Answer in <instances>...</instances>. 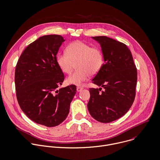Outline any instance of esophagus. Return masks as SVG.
<instances>
[{
  "instance_id": "34e87169",
  "label": "esophagus",
  "mask_w": 160,
  "mask_h": 160,
  "mask_svg": "<svg viewBox=\"0 0 160 160\" xmlns=\"http://www.w3.org/2000/svg\"><path fill=\"white\" fill-rule=\"evenodd\" d=\"M82 90H83V88H82V87H77V91L78 92H81Z\"/></svg>"
}]
</instances>
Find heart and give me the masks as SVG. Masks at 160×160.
<instances>
[{
	"label": "heart",
	"mask_w": 160,
	"mask_h": 160,
	"mask_svg": "<svg viewBox=\"0 0 160 160\" xmlns=\"http://www.w3.org/2000/svg\"><path fill=\"white\" fill-rule=\"evenodd\" d=\"M57 63L63 72L72 73L77 63L78 68L69 76L67 81L70 84L81 86L91 75L97 74L103 65V56L97 47H91L81 41H75L66 48V52L57 56Z\"/></svg>",
	"instance_id": "obj_1"
}]
</instances>
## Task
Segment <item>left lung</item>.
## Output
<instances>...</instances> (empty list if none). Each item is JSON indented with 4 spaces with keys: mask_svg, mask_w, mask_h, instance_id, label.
<instances>
[{
    "mask_svg": "<svg viewBox=\"0 0 160 160\" xmlns=\"http://www.w3.org/2000/svg\"><path fill=\"white\" fill-rule=\"evenodd\" d=\"M92 38L101 46L104 64L92 80L100 87L89 89L87 107L94 119L110 123L123 117L132 107L136 94L137 70L125 44L107 36Z\"/></svg>",
    "mask_w": 160,
    "mask_h": 160,
    "instance_id": "8db88e82",
    "label": "left lung"
}]
</instances>
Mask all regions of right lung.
Returning a JSON list of instances; mask_svg holds the SVG:
<instances>
[{"instance_id": "1", "label": "right lung", "mask_w": 160, "mask_h": 160, "mask_svg": "<svg viewBox=\"0 0 160 160\" xmlns=\"http://www.w3.org/2000/svg\"><path fill=\"white\" fill-rule=\"evenodd\" d=\"M64 41L58 35L39 37L23 50L15 71L20 108L31 120L47 127L57 126L66 119L77 92L74 85L57 89L64 80L56 60Z\"/></svg>"}]
</instances>
